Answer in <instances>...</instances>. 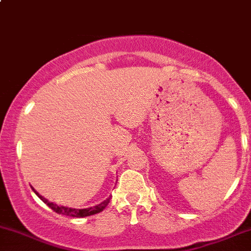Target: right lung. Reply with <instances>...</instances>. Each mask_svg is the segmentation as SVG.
<instances>
[{
    "mask_svg": "<svg viewBox=\"0 0 251 251\" xmlns=\"http://www.w3.org/2000/svg\"><path fill=\"white\" fill-rule=\"evenodd\" d=\"M32 190L36 193V195L42 200L44 203H47L48 206L52 209L53 212L58 213V214H63V215H68V217H73V218H85L88 217V215H93L97 214V213L104 211L105 207L107 206V203L110 202V198L106 199V200L101 202V203L97 204L94 207H90V208H82V209H76V208H69V207H63V206H58V204L53 203V202H50L49 200H47L45 198H43L42 195H39L36 190L32 188Z\"/></svg>",
    "mask_w": 251,
    "mask_h": 251,
    "instance_id": "right-lung-1",
    "label": "right lung"
}]
</instances>
